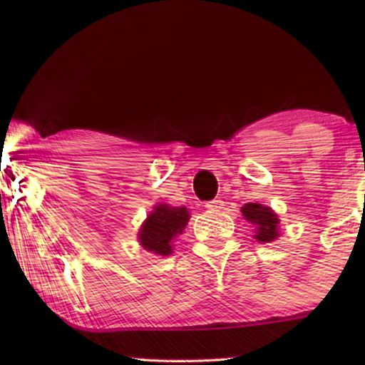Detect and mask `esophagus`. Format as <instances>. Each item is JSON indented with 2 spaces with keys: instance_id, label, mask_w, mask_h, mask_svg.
<instances>
[{
  "instance_id": "obj_1",
  "label": "esophagus",
  "mask_w": 365,
  "mask_h": 365,
  "mask_svg": "<svg viewBox=\"0 0 365 365\" xmlns=\"http://www.w3.org/2000/svg\"><path fill=\"white\" fill-rule=\"evenodd\" d=\"M222 206H224V201H221V199H212V201L206 202V207L209 211H219V209H222Z\"/></svg>"
}]
</instances>
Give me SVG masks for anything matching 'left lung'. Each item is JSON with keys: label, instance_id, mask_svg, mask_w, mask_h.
I'll use <instances>...</instances> for the list:
<instances>
[{"label": "left lung", "instance_id": "left-lung-1", "mask_svg": "<svg viewBox=\"0 0 365 365\" xmlns=\"http://www.w3.org/2000/svg\"><path fill=\"white\" fill-rule=\"evenodd\" d=\"M242 216L256 226V237L261 242H271L279 236L277 226L279 219L276 214L272 212L271 207L262 206L257 202H249L242 209Z\"/></svg>", "mask_w": 365, "mask_h": 365}]
</instances>
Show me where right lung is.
I'll use <instances>...</instances> for the list:
<instances>
[{
    "label": "right lung",
    "instance_id": "add662e5",
    "mask_svg": "<svg viewBox=\"0 0 365 365\" xmlns=\"http://www.w3.org/2000/svg\"><path fill=\"white\" fill-rule=\"evenodd\" d=\"M189 221L186 207H171L159 204L144 221L139 231V242L146 251L159 256H169L173 252V239L182 232Z\"/></svg>",
    "mask_w": 365,
    "mask_h": 365
}]
</instances>
